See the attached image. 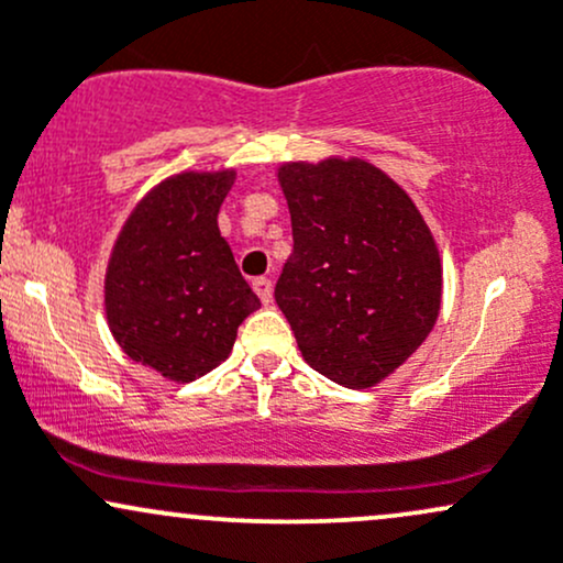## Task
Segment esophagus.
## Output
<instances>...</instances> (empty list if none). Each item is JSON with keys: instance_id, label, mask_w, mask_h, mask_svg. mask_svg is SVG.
I'll list each match as a JSON object with an SVG mask.
<instances>
[{"instance_id": "esophagus-1", "label": "esophagus", "mask_w": 563, "mask_h": 563, "mask_svg": "<svg viewBox=\"0 0 563 563\" xmlns=\"http://www.w3.org/2000/svg\"><path fill=\"white\" fill-rule=\"evenodd\" d=\"M254 290H256V296H260L264 303L273 301V280H269V277H256Z\"/></svg>"}]
</instances>
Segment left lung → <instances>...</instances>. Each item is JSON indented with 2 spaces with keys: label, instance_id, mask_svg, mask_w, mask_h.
I'll return each mask as SVG.
<instances>
[{
  "label": "left lung",
  "instance_id": "obj_1",
  "mask_svg": "<svg viewBox=\"0 0 563 563\" xmlns=\"http://www.w3.org/2000/svg\"><path fill=\"white\" fill-rule=\"evenodd\" d=\"M294 254L275 286L309 367L346 389L389 378L437 325L442 256L402 185L365 158L286 161Z\"/></svg>",
  "mask_w": 563,
  "mask_h": 563
}]
</instances>
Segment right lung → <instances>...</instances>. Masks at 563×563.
Masks as SVG:
<instances>
[{
	"label": "right lung",
	"instance_id": "right-lung-1",
	"mask_svg": "<svg viewBox=\"0 0 563 563\" xmlns=\"http://www.w3.org/2000/svg\"><path fill=\"white\" fill-rule=\"evenodd\" d=\"M235 169L177 172L129 211L106 267L115 344L166 380L190 384L230 357L238 325L262 307L219 232Z\"/></svg>",
	"mask_w": 563,
	"mask_h": 563
}]
</instances>
